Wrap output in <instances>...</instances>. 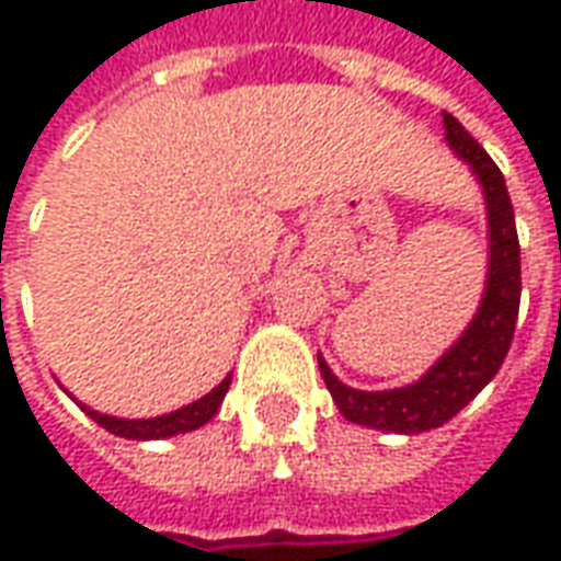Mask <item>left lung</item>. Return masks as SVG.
<instances>
[{
  "label": "left lung",
  "mask_w": 561,
  "mask_h": 561,
  "mask_svg": "<svg viewBox=\"0 0 561 561\" xmlns=\"http://www.w3.org/2000/svg\"><path fill=\"white\" fill-rule=\"evenodd\" d=\"M443 125H446L449 146L473 168L485 192L489 241H492L489 243V253H492L489 284L482 293L480 311L465 335L415 385H405L397 391H354L332 376L323 357H318L320 376L327 381L332 400L342 409V415L354 424H366L376 431L421 434L455 419L501 369L513 342V332H516L523 265H519V234H516L504 173L455 115L443 112Z\"/></svg>",
  "instance_id": "left-lung-1"
}]
</instances>
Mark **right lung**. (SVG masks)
Wrapping results in <instances>:
<instances>
[{
    "instance_id": "obj_1",
    "label": "right lung",
    "mask_w": 561,
    "mask_h": 561,
    "mask_svg": "<svg viewBox=\"0 0 561 561\" xmlns=\"http://www.w3.org/2000/svg\"><path fill=\"white\" fill-rule=\"evenodd\" d=\"M229 381L231 378H222L207 397H201V400H195L192 405H183V409H176V412H170V415H158V419L127 421L112 419V415H100V412L88 409V405H81V409H84L100 427H106V431L115 436H127V439H161V436L188 434V431H195V427H201V424H207V421L214 419L216 409L222 403V397L229 391Z\"/></svg>"
}]
</instances>
